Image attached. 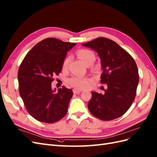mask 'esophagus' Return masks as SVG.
Segmentation results:
<instances>
[{
	"instance_id": "esophagus-1",
	"label": "esophagus",
	"mask_w": 157,
	"mask_h": 157,
	"mask_svg": "<svg viewBox=\"0 0 157 157\" xmlns=\"http://www.w3.org/2000/svg\"><path fill=\"white\" fill-rule=\"evenodd\" d=\"M73 92L74 94H76V93H81L82 90H79V89H73Z\"/></svg>"
}]
</instances>
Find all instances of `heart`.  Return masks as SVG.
I'll return each mask as SVG.
<instances>
[{"mask_svg": "<svg viewBox=\"0 0 157 157\" xmlns=\"http://www.w3.org/2000/svg\"><path fill=\"white\" fill-rule=\"evenodd\" d=\"M77 55L79 59L81 60L83 63L87 65L89 63H92L95 60V55L93 51L89 49H80L77 51ZM69 59L66 58L62 62V68H64L68 65ZM68 83L71 86L77 89H85L86 88L89 83V79L87 78L82 77V76H74L68 80Z\"/></svg>", "mask_w": 157, "mask_h": 157, "instance_id": "obj_1", "label": "heart"}]
</instances>
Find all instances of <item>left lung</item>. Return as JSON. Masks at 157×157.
Instances as JSON below:
<instances>
[{"label": "left lung", "mask_w": 157, "mask_h": 157, "mask_svg": "<svg viewBox=\"0 0 157 157\" xmlns=\"http://www.w3.org/2000/svg\"><path fill=\"white\" fill-rule=\"evenodd\" d=\"M93 49L101 59V82L107 85L105 93L91 91L90 113L98 119L111 120L126 113L136 95L139 83L137 66L129 54L116 42L99 37L82 44Z\"/></svg>", "instance_id": "8db88e82"}]
</instances>
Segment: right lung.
<instances>
[{"label": "right lung", "instance_id": "right-lung-1", "mask_svg": "<svg viewBox=\"0 0 157 157\" xmlns=\"http://www.w3.org/2000/svg\"><path fill=\"white\" fill-rule=\"evenodd\" d=\"M75 45L55 38H47L31 49L20 66L17 74L19 92L29 114L39 122L54 123L68 111L73 96L71 89L52 90L53 75H59L67 52Z\"/></svg>", "mask_w": 157, "mask_h": 157}]
</instances>
